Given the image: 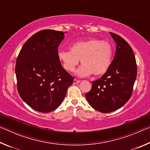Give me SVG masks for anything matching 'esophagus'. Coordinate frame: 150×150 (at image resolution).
<instances>
[{
	"instance_id": "34e87169",
	"label": "esophagus",
	"mask_w": 150,
	"mask_h": 150,
	"mask_svg": "<svg viewBox=\"0 0 150 150\" xmlns=\"http://www.w3.org/2000/svg\"><path fill=\"white\" fill-rule=\"evenodd\" d=\"M81 82V81H79V80H77V79H74V81H73V83H79Z\"/></svg>"
}]
</instances>
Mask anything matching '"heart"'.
<instances>
[{
  "label": "heart",
  "mask_w": 150,
  "mask_h": 150,
  "mask_svg": "<svg viewBox=\"0 0 150 150\" xmlns=\"http://www.w3.org/2000/svg\"><path fill=\"white\" fill-rule=\"evenodd\" d=\"M112 55L113 48L110 43L97 38L76 42L69 46V52L58 53L59 59L68 72L74 71L81 59L82 65L77 71L80 77L104 75L110 67Z\"/></svg>",
  "instance_id": "1"
}]
</instances>
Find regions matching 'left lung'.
<instances>
[{
  "label": "left lung",
  "mask_w": 150,
  "mask_h": 150,
  "mask_svg": "<svg viewBox=\"0 0 150 150\" xmlns=\"http://www.w3.org/2000/svg\"><path fill=\"white\" fill-rule=\"evenodd\" d=\"M110 34L116 44L115 58L107 71L92 81V88L85 95L89 105L103 113L125 105L132 94L137 76L136 61L130 45L120 35Z\"/></svg>",
  "instance_id": "8db88e82"
}]
</instances>
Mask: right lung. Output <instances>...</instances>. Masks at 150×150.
<instances>
[{
    "label": "right lung",
    "mask_w": 150,
    "mask_h": 150,
    "mask_svg": "<svg viewBox=\"0 0 150 150\" xmlns=\"http://www.w3.org/2000/svg\"><path fill=\"white\" fill-rule=\"evenodd\" d=\"M63 38V32L41 30L27 40L17 57L18 91L36 111L50 112L59 107L74 80L58 57L57 48Z\"/></svg>",
    "instance_id": "obj_1"
}]
</instances>
